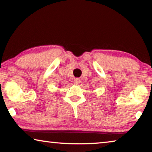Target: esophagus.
I'll return each instance as SVG.
<instances>
[{"mask_svg": "<svg viewBox=\"0 0 152 152\" xmlns=\"http://www.w3.org/2000/svg\"><path fill=\"white\" fill-rule=\"evenodd\" d=\"M80 80L79 78H75L74 79V83H75L76 84H79L80 83Z\"/></svg>", "mask_w": 152, "mask_h": 152, "instance_id": "esophagus-1", "label": "esophagus"}]
</instances>
